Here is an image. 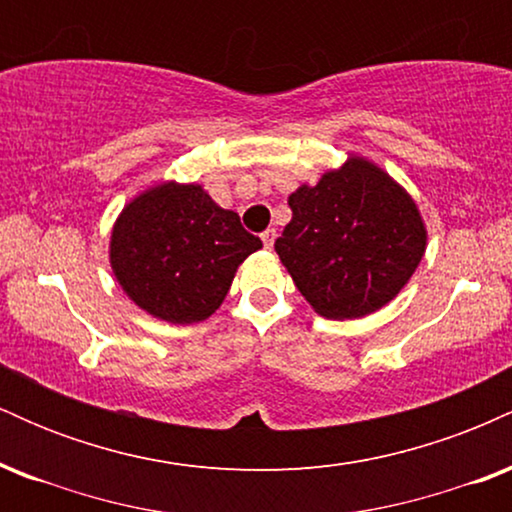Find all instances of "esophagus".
Here are the masks:
<instances>
[{
	"label": "esophagus",
	"mask_w": 512,
	"mask_h": 512,
	"mask_svg": "<svg viewBox=\"0 0 512 512\" xmlns=\"http://www.w3.org/2000/svg\"><path fill=\"white\" fill-rule=\"evenodd\" d=\"M274 240H276V231H274V228H267V231L262 233V243H264V248L272 250V248H274Z\"/></svg>",
	"instance_id": "34e87169"
}]
</instances>
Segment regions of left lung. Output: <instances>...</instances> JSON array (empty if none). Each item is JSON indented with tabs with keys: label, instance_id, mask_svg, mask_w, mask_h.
Here are the masks:
<instances>
[{
	"label": "left lung",
	"instance_id": "left-lung-1",
	"mask_svg": "<svg viewBox=\"0 0 512 512\" xmlns=\"http://www.w3.org/2000/svg\"><path fill=\"white\" fill-rule=\"evenodd\" d=\"M293 211L276 255L303 298L327 320H356L407 286L428 231L414 197L378 163L349 154L317 185L289 195Z\"/></svg>",
	"mask_w": 512,
	"mask_h": 512
}]
</instances>
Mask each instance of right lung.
<instances>
[{"mask_svg":"<svg viewBox=\"0 0 512 512\" xmlns=\"http://www.w3.org/2000/svg\"><path fill=\"white\" fill-rule=\"evenodd\" d=\"M262 240L197 182L163 180L134 195L113 223L110 267L129 301L156 320H207Z\"/></svg>","mask_w":512,"mask_h":512,"instance_id":"right-lung-1","label":"right lung"}]
</instances>
